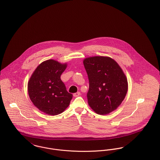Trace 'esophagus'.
I'll return each instance as SVG.
<instances>
[{
    "label": "esophagus",
    "mask_w": 160,
    "mask_h": 160,
    "mask_svg": "<svg viewBox=\"0 0 160 160\" xmlns=\"http://www.w3.org/2000/svg\"><path fill=\"white\" fill-rule=\"evenodd\" d=\"M80 95H81V93H80L79 92H76V93H74V94H73V96H74V97H79Z\"/></svg>",
    "instance_id": "1"
}]
</instances>
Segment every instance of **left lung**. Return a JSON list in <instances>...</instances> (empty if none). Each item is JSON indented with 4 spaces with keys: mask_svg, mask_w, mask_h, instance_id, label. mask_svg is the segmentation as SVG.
<instances>
[{
    "mask_svg": "<svg viewBox=\"0 0 160 160\" xmlns=\"http://www.w3.org/2000/svg\"><path fill=\"white\" fill-rule=\"evenodd\" d=\"M83 63L89 81L88 104L98 114L106 115L116 110L128 91L127 76L113 58L92 56Z\"/></svg>",
    "mask_w": 160,
    "mask_h": 160,
    "instance_id": "left-lung-1",
    "label": "left lung"
}]
</instances>
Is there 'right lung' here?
Here are the masks:
<instances>
[{
    "mask_svg": "<svg viewBox=\"0 0 160 160\" xmlns=\"http://www.w3.org/2000/svg\"><path fill=\"white\" fill-rule=\"evenodd\" d=\"M67 67V63L49 59L42 62L29 79L28 90L30 99L46 114L58 115L70 105L73 95L67 92L60 79Z\"/></svg>",
    "mask_w": 160,
    "mask_h": 160,
    "instance_id": "right-lung-1",
    "label": "right lung"
}]
</instances>
